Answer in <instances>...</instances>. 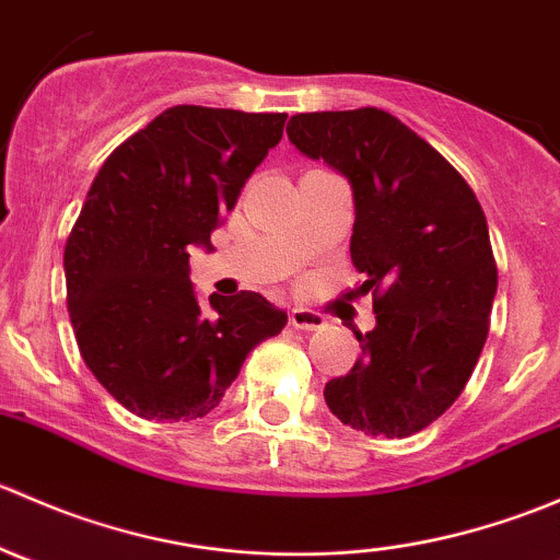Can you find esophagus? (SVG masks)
<instances>
[{
    "label": "esophagus",
    "mask_w": 560,
    "mask_h": 560,
    "mask_svg": "<svg viewBox=\"0 0 560 560\" xmlns=\"http://www.w3.org/2000/svg\"><path fill=\"white\" fill-rule=\"evenodd\" d=\"M290 325L298 330H322L325 327V316L312 312V308H292Z\"/></svg>",
    "instance_id": "34e87169"
}]
</instances>
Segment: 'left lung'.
<instances>
[{
    "mask_svg": "<svg viewBox=\"0 0 560 560\" xmlns=\"http://www.w3.org/2000/svg\"><path fill=\"white\" fill-rule=\"evenodd\" d=\"M290 143L352 184V262L376 327L358 363L325 385L332 415L369 436L422 431L466 387L490 327L499 270L463 175L380 107L298 113Z\"/></svg>",
    "mask_w": 560,
    "mask_h": 560,
    "instance_id": "left-lung-1",
    "label": "left lung"
}]
</instances>
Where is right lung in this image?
I'll return each mask as SVG.
<instances>
[{
    "label": "right lung",
    "mask_w": 560,
    "mask_h": 560,
    "mask_svg": "<svg viewBox=\"0 0 560 560\" xmlns=\"http://www.w3.org/2000/svg\"><path fill=\"white\" fill-rule=\"evenodd\" d=\"M287 113L175 105L100 167L65 246L67 312L78 349L124 409L197 420L217 409L246 354L287 314L259 292L211 295L202 308L189 252L238 202Z\"/></svg>",
    "instance_id": "add662e5"
}]
</instances>
